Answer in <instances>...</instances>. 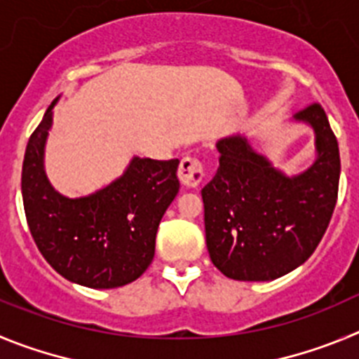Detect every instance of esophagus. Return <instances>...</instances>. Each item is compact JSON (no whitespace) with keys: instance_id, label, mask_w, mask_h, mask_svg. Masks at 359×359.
Listing matches in <instances>:
<instances>
[{"instance_id":"esophagus-1","label":"esophagus","mask_w":359,"mask_h":359,"mask_svg":"<svg viewBox=\"0 0 359 359\" xmlns=\"http://www.w3.org/2000/svg\"><path fill=\"white\" fill-rule=\"evenodd\" d=\"M203 177H205V172H203L202 161H198L196 157H184L180 161L179 179L184 186L196 187L202 182Z\"/></svg>"}]
</instances>
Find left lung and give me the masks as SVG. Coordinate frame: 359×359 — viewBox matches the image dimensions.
<instances>
[{
  "mask_svg": "<svg viewBox=\"0 0 359 359\" xmlns=\"http://www.w3.org/2000/svg\"><path fill=\"white\" fill-rule=\"evenodd\" d=\"M315 130L316 159L286 175L245 135L216 143L219 166L202 189L205 243L219 272L236 280H273L304 263L331 222L340 150L320 103L295 114Z\"/></svg>",
  "mask_w": 359,
  "mask_h": 359,
  "instance_id": "obj_1",
  "label": "left lung"
}]
</instances>
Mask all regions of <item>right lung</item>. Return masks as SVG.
<instances>
[{"label": "right lung", "mask_w": 359, "mask_h": 359, "mask_svg": "<svg viewBox=\"0 0 359 359\" xmlns=\"http://www.w3.org/2000/svg\"><path fill=\"white\" fill-rule=\"evenodd\" d=\"M55 98L30 135L22 161L25 215L44 259L87 288L125 286L150 266L161 218L179 193V159L134 157L125 173L93 195L67 198L44 172Z\"/></svg>", "instance_id": "obj_1"}]
</instances>
